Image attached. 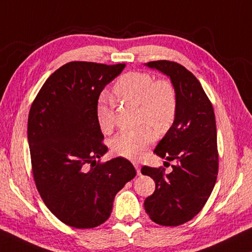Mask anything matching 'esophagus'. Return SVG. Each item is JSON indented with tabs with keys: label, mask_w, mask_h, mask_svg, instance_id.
Returning a JSON list of instances; mask_svg holds the SVG:
<instances>
[{
	"label": "esophagus",
	"mask_w": 252,
	"mask_h": 252,
	"mask_svg": "<svg viewBox=\"0 0 252 252\" xmlns=\"http://www.w3.org/2000/svg\"><path fill=\"white\" fill-rule=\"evenodd\" d=\"M133 165H134V168H135V170H136V173L141 174V171H140V169H141V165H140L139 163H136V162H134Z\"/></svg>",
	"instance_id": "34e87169"
}]
</instances>
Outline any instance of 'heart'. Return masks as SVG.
Returning a JSON list of instances; mask_svg holds the SVG:
<instances>
[{"label": "heart", "instance_id": "heart-1", "mask_svg": "<svg viewBox=\"0 0 252 252\" xmlns=\"http://www.w3.org/2000/svg\"><path fill=\"white\" fill-rule=\"evenodd\" d=\"M119 99L138 105V121L144 123L135 130L121 131L111 141L117 155L138 159L155 142L156 133H164L173 125L178 111V93L171 81L156 80L144 71H133L121 75L113 87ZM100 129L108 133L113 129V113L108 105L100 103L96 111Z\"/></svg>", "mask_w": 252, "mask_h": 252}]
</instances>
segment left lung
Returning a JSON list of instances; mask_svg holds the SVG:
<instances>
[{
  "label": "left lung",
  "instance_id": "1",
  "mask_svg": "<svg viewBox=\"0 0 252 252\" xmlns=\"http://www.w3.org/2000/svg\"><path fill=\"white\" fill-rule=\"evenodd\" d=\"M147 65L170 76L176 87L177 116L155 153L178 163L169 174L162 167H142V174L156 182L144 209L153 222L177 227L201 211L216 185L219 155L215 112L198 79L185 66L167 60Z\"/></svg>",
  "mask_w": 252,
  "mask_h": 252
}]
</instances>
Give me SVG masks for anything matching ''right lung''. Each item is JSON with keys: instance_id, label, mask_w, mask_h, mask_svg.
<instances>
[{"instance_id": "1", "label": "right lung", "mask_w": 252, "mask_h": 252, "mask_svg": "<svg viewBox=\"0 0 252 252\" xmlns=\"http://www.w3.org/2000/svg\"><path fill=\"white\" fill-rule=\"evenodd\" d=\"M125 66L66 63L49 76L30 109L34 182L49 210L70 227L105 222L116 194L136 174L125 158L100 162L108 147L97 123V100Z\"/></svg>"}]
</instances>
